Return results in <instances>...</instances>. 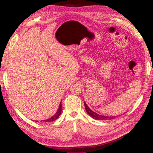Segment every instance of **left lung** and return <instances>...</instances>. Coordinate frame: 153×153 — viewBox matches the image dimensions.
<instances>
[{
	"label": "left lung",
	"mask_w": 153,
	"mask_h": 153,
	"mask_svg": "<svg viewBox=\"0 0 153 153\" xmlns=\"http://www.w3.org/2000/svg\"><path fill=\"white\" fill-rule=\"evenodd\" d=\"M84 106L85 108H86V112L90 116V117H92L93 119L97 120H113V119L115 118V116H112V117H109V116H104V115H98V114L94 113V111H92L90 108L88 107V106L86 105V103L84 102Z\"/></svg>",
	"instance_id": "left-lung-1"
}]
</instances>
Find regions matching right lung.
<instances>
[{
	"instance_id": "obj_1",
	"label": "right lung",
	"mask_w": 153,
	"mask_h": 153,
	"mask_svg": "<svg viewBox=\"0 0 153 153\" xmlns=\"http://www.w3.org/2000/svg\"><path fill=\"white\" fill-rule=\"evenodd\" d=\"M62 105H61V102L60 103V105H59V107L57 111H56V113L54 115L53 117H51V118L48 119V120H42L41 121H45V122H51V121H54L56 120H57V118H59V116H60L61 113V109H62Z\"/></svg>"
}]
</instances>
